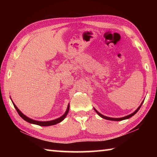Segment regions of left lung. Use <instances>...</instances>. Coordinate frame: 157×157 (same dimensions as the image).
I'll return each mask as SVG.
<instances>
[{"label": "left lung", "instance_id": "obj_1", "mask_svg": "<svg viewBox=\"0 0 157 157\" xmlns=\"http://www.w3.org/2000/svg\"><path fill=\"white\" fill-rule=\"evenodd\" d=\"M144 102V101H143L142 102V104L140 105V106H139V107L136 110V111L133 113H132V114H130V115H128V116H125V117H121V118H111V117H106V116H105V115H102V114H101V113H98L97 111H96V110L94 109V110H95V111L96 112V113H97V114L100 116V117H101L102 118H103V119H107V120H111V121H122V120H124V119H129V118H130V117H132V116H134L136 113H137L138 111H139V109H140V107H141V106H142V103Z\"/></svg>", "mask_w": 157, "mask_h": 157}]
</instances>
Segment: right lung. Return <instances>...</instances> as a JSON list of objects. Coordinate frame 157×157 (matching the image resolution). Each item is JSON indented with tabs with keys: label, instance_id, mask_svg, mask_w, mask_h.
<instances>
[{
	"label": "right lung",
	"instance_id": "add662e5",
	"mask_svg": "<svg viewBox=\"0 0 157 157\" xmlns=\"http://www.w3.org/2000/svg\"><path fill=\"white\" fill-rule=\"evenodd\" d=\"M13 105H14L15 108L16 109V111H17L18 114L19 115V116L21 117L24 119L25 121H26L28 123H33V124H36V125H40V126H50V125H56V123H59L60 122H61L63 119H64L65 118V117L67 116V113L69 112V105H68V106H67V111L65 112V113L64 115H63V116H61V117H59L58 119H55V120H52V121H35V120H33V119H31L28 118V117H26L25 115H23V113L19 111V110L18 109V108L17 107L16 105L15 104H13Z\"/></svg>",
	"mask_w": 157,
	"mask_h": 157
}]
</instances>
